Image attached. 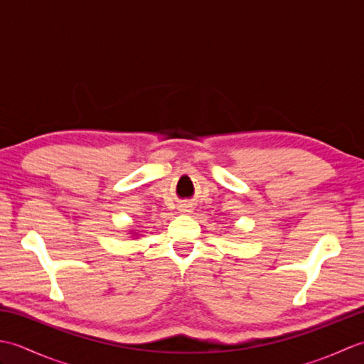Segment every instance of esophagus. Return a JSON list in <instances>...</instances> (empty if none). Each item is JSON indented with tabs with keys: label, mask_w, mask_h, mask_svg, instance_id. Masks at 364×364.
I'll return each mask as SVG.
<instances>
[{
	"label": "esophagus",
	"mask_w": 364,
	"mask_h": 364,
	"mask_svg": "<svg viewBox=\"0 0 364 364\" xmlns=\"http://www.w3.org/2000/svg\"><path fill=\"white\" fill-rule=\"evenodd\" d=\"M181 211H184V213H191V211H189V206H184Z\"/></svg>",
	"instance_id": "34e87169"
}]
</instances>
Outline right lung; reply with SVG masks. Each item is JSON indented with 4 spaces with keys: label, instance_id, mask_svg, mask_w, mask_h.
Returning a JSON list of instances; mask_svg holds the SVG:
<instances>
[{
    "label": "right lung",
    "instance_id": "1",
    "mask_svg": "<svg viewBox=\"0 0 364 364\" xmlns=\"http://www.w3.org/2000/svg\"><path fill=\"white\" fill-rule=\"evenodd\" d=\"M129 235H133V236H137V235H136V231H133V233H129Z\"/></svg>",
    "mask_w": 364,
    "mask_h": 364
}]
</instances>
